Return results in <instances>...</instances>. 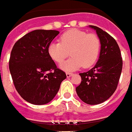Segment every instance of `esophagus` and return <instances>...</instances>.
I'll list each match as a JSON object with an SVG mask.
<instances>
[{
    "mask_svg": "<svg viewBox=\"0 0 132 132\" xmlns=\"http://www.w3.org/2000/svg\"><path fill=\"white\" fill-rule=\"evenodd\" d=\"M66 76H67L68 78H70V77L72 76V73H70V72H66Z\"/></svg>",
    "mask_w": 132,
    "mask_h": 132,
    "instance_id": "34e87169",
    "label": "esophagus"
}]
</instances>
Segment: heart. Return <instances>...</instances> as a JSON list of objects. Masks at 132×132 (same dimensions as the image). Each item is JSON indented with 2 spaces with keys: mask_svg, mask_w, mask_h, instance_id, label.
I'll return each instance as SVG.
<instances>
[{
  "mask_svg": "<svg viewBox=\"0 0 132 132\" xmlns=\"http://www.w3.org/2000/svg\"><path fill=\"white\" fill-rule=\"evenodd\" d=\"M60 43H52L48 47V53L52 60L61 63L70 52L71 58L60 64L65 71H73L83 66L89 68L97 62L100 52V40L93 33L72 29L60 37Z\"/></svg>",
  "mask_w": 132,
  "mask_h": 132,
  "instance_id": "obj_1",
  "label": "heart"
}]
</instances>
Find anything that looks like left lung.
Segmentation results:
<instances>
[{"label": "left lung", "mask_w": 132, "mask_h": 132, "mask_svg": "<svg viewBox=\"0 0 132 132\" xmlns=\"http://www.w3.org/2000/svg\"><path fill=\"white\" fill-rule=\"evenodd\" d=\"M89 27L96 30L100 40V57L94 68L79 74L81 82L76 90L84 102L98 105L106 101L115 92L121 74L123 61L116 40L98 27Z\"/></svg>", "instance_id": "left-lung-1"}]
</instances>
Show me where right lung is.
Returning a JSON list of instances; mask_svg holds the SVG:
<instances>
[{"mask_svg": "<svg viewBox=\"0 0 132 132\" xmlns=\"http://www.w3.org/2000/svg\"><path fill=\"white\" fill-rule=\"evenodd\" d=\"M57 30H35L15 43L11 52L9 70L17 92L33 105L51 102L66 78L48 53Z\"/></svg>", "mask_w": 132, "mask_h": 132, "instance_id": "obj_1", "label": "right lung"}]
</instances>
